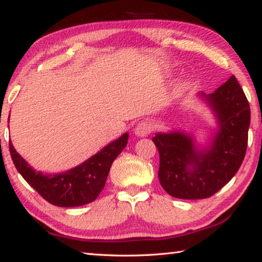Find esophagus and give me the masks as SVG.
<instances>
[{"mask_svg":"<svg viewBox=\"0 0 262 262\" xmlns=\"http://www.w3.org/2000/svg\"><path fill=\"white\" fill-rule=\"evenodd\" d=\"M150 132H151V126H150V123L147 121H141L136 125L134 133L135 135L140 136V137H144L147 136L148 134H150Z\"/></svg>","mask_w":262,"mask_h":262,"instance_id":"34e87169","label":"esophagus"}]
</instances>
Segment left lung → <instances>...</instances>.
<instances>
[{
	"instance_id": "8db88e82",
	"label": "left lung",
	"mask_w": 262,
	"mask_h": 262,
	"mask_svg": "<svg viewBox=\"0 0 262 262\" xmlns=\"http://www.w3.org/2000/svg\"><path fill=\"white\" fill-rule=\"evenodd\" d=\"M201 96L220 125L209 147L198 149L192 136L180 132L152 137L159 152V183L177 199L199 200L214 195L233 178L246 154L251 111L236 77L232 75L212 94Z\"/></svg>"
}]
</instances>
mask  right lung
<instances>
[{"label":"right lung","instance_id":"add662e5","mask_svg":"<svg viewBox=\"0 0 262 262\" xmlns=\"http://www.w3.org/2000/svg\"><path fill=\"white\" fill-rule=\"evenodd\" d=\"M127 142L128 133H125L81 165L57 174H43L33 170L16 151L11 141H9V150L17 171L46 201L57 207H78L98 198L112 163L125 149Z\"/></svg>","mask_w":262,"mask_h":262}]
</instances>
